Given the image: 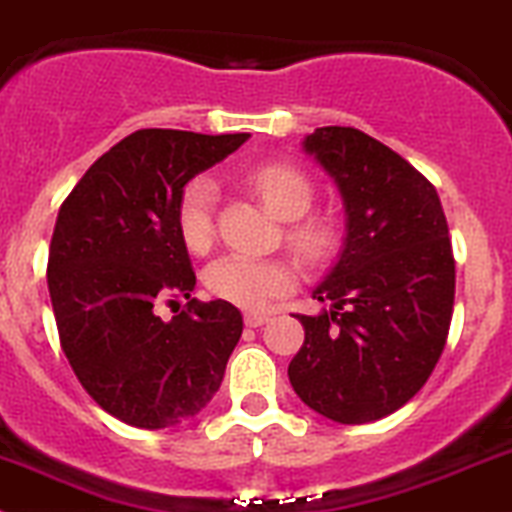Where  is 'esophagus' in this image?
Returning <instances> with one entry per match:
<instances>
[{"mask_svg": "<svg viewBox=\"0 0 512 512\" xmlns=\"http://www.w3.org/2000/svg\"><path fill=\"white\" fill-rule=\"evenodd\" d=\"M267 321H270V313H260V310H250V313H245V326L250 328L265 326Z\"/></svg>", "mask_w": 512, "mask_h": 512, "instance_id": "1", "label": "esophagus"}]
</instances>
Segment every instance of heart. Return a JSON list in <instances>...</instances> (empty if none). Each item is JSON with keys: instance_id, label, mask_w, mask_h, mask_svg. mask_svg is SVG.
Returning <instances> with one entry per match:
<instances>
[{"instance_id": "1", "label": "heart", "mask_w": 512, "mask_h": 512, "mask_svg": "<svg viewBox=\"0 0 512 512\" xmlns=\"http://www.w3.org/2000/svg\"><path fill=\"white\" fill-rule=\"evenodd\" d=\"M250 186L270 212L285 224L288 245L310 265H321L338 245L336 222L308 212L315 191L308 176L290 164H262L250 174ZM214 202L217 191L204 176H194L179 191L174 209L176 234L191 255H204L214 245ZM298 283V267L283 257H252L232 252L204 270V285L219 300L240 308H262Z\"/></svg>"}]
</instances>
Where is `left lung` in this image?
<instances>
[{"label":"left lung","instance_id":"left-lung-1","mask_svg":"<svg viewBox=\"0 0 512 512\" xmlns=\"http://www.w3.org/2000/svg\"><path fill=\"white\" fill-rule=\"evenodd\" d=\"M305 151L336 179L346 247L295 315L305 341L288 366L295 394L341 424L404 407L432 376L455 305V255L437 189L407 159L351 126L315 128Z\"/></svg>","mask_w":512,"mask_h":512}]
</instances>
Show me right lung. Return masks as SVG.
<instances>
[{"label": "right lung", "instance_id": "obj_1", "mask_svg": "<svg viewBox=\"0 0 512 512\" xmlns=\"http://www.w3.org/2000/svg\"><path fill=\"white\" fill-rule=\"evenodd\" d=\"M245 141L143 128L100 156L57 212L47 288L60 346L95 404L131 427L202 412L242 336L232 303L191 298L197 275L174 209L186 181ZM161 302L177 308L171 322Z\"/></svg>", "mask_w": 512, "mask_h": 512}]
</instances>
